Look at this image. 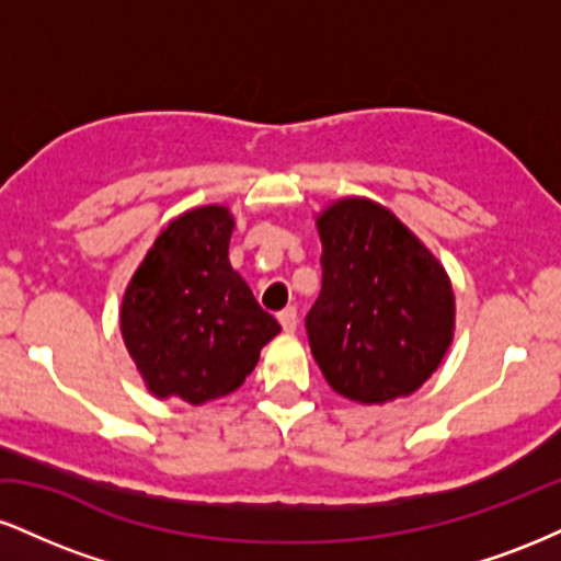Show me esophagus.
Masks as SVG:
<instances>
[{
    "label": "esophagus",
    "instance_id": "esophagus-1",
    "mask_svg": "<svg viewBox=\"0 0 561 561\" xmlns=\"http://www.w3.org/2000/svg\"><path fill=\"white\" fill-rule=\"evenodd\" d=\"M279 324L287 334H293L298 330V311H295V308H285V311L279 313Z\"/></svg>",
    "mask_w": 561,
    "mask_h": 561
}]
</instances>
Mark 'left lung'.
Instances as JSON below:
<instances>
[{
	"instance_id": "left-lung-1",
	"label": "left lung",
	"mask_w": 561,
	"mask_h": 561,
	"mask_svg": "<svg viewBox=\"0 0 561 561\" xmlns=\"http://www.w3.org/2000/svg\"><path fill=\"white\" fill-rule=\"evenodd\" d=\"M321 293L308 343L334 392L371 405L416 392L454 343L456 298L443 263L369 197L317 214Z\"/></svg>"
}]
</instances>
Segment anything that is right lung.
Listing matches in <instances>:
<instances>
[{"label": "right lung", "mask_w": 561, "mask_h": 561, "mask_svg": "<svg viewBox=\"0 0 561 561\" xmlns=\"http://www.w3.org/2000/svg\"><path fill=\"white\" fill-rule=\"evenodd\" d=\"M231 231L227 205L184 210L126 285L121 334L156 398L203 405L229 396L282 330L231 268Z\"/></svg>", "instance_id": "1"}]
</instances>
